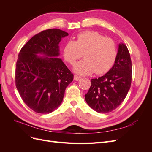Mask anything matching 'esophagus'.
Wrapping results in <instances>:
<instances>
[{
	"instance_id": "1",
	"label": "esophagus",
	"mask_w": 152,
	"mask_h": 152,
	"mask_svg": "<svg viewBox=\"0 0 152 152\" xmlns=\"http://www.w3.org/2000/svg\"><path fill=\"white\" fill-rule=\"evenodd\" d=\"M80 77L79 76V75H75L74 77H73V79H74V80H79L80 79Z\"/></svg>"
}]
</instances>
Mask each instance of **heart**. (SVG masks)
Masks as SVG:
<instances>
[{
  "instance_id": "1",
  "label": "heart",
  "mask_w": 152,
  "mask_h": 152,
  "mask_svg": "<svg viewBox=\"0 0 152 152\" xmlns=\"http://www.w3.org/2000/svg\"><path fill=\"white\" fill-rule=\"evenodd\" d=\"M84 58L74 65V71L82 75L94 72L102 75L108 72L115 61L117 45L111 38L104 37L96 31H87L77 35L76 41L68 40L63 49L65 60L70 65L82 57Z\"/></svg>"
}]
</instances>
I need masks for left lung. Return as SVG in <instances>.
Returning <instances> with one entry per match:
<instances>
[{"label":"left lung","mask_w":152,"mask_h":152,"mask_svg":"<svg viewBox=\"0 0 152 152\" xmlns=\"http://www.w3.org/2000/svg\"><path fill=\"white\" fill-rule=\"evenodd\" d=\"M132 80V63L125 44H119L113 67L103 76L92 79L90 88L85 95L89 107L99 113L113 111L126 98Z\"/></svg>","instance_id":"left-lung-1"}]
</instances>
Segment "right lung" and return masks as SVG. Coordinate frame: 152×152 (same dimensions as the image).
I'll return each mask as SVG.
<instances>
[{
    "mask_svg": "<svg viewBox=\"0 0 152 152\" xmlns=\"http://www.w3.org/2000/svg\"><path fill=\"white\" fill-rule=\"evenodd\" d=\"M68 35L57 28L44 30L31 38L18 54L16 88L24 103L36 113H49L56 110L73 80V73L58 58L59 44Z\"/></svg>",
    "mask_w": 152,
    "mask_h": 152,
    "instance_id": "right-lung-1",
    "label": "right lung"
}]
</instances>
